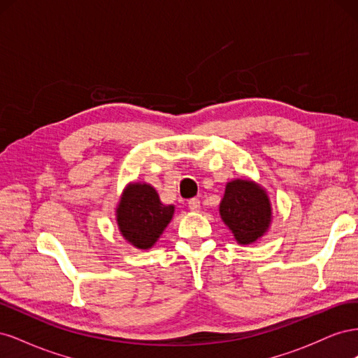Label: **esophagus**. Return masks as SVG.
Segmentation results:
<instances>
[{
    "label": "esophagus",
    "mask_w": 358,
    "mask_h": 358,
    "mask_svg": "<svg viewBox=\"0 0 358 358\" xmlns=\"http://www.w3.org/2000/svg\"><path fill=\"white\" fill-rule=\"evenodd\" d=\"M188 208H189V210H192V212H199V210H200V200H199V199H191V200L188 201Z\"/></svg>",
    "instance_id": "1"
}]
</instances>
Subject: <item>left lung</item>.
<instances>
[{"label":"left lung","mask_w":358,"mask_h":358,"mask_svg":"<svg viewBox=\"0 0 358 358\" xmlns=\"http://www.w3.org/2000/svg\"><path fill=\"white\" fill-rule=\"evenodd\" d=\"M220 213L242 245L262 237L268 229L272 215L266 192L254 182L241 179L227 183Z\"/></svg>","instance_id":"8db88e82"}]
</instances>
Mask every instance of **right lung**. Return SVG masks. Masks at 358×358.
<instances>
[{"label": "right lung", "mask_w": 358, "mask_h": 358, "mask_svg": "<svg viewBox=\"0 0 358 358\" xmlns=\"http://www.w3.org/2000/svg\"><path fill=\"white\" fill-rule=\"evenodd\" d=\"M175 208L159 201L158 192L146 183L129 185L117 208V225L136 248L152 246L170 222Z\"/></svg>", "instance_id": "add662e5"}]
</instances>
